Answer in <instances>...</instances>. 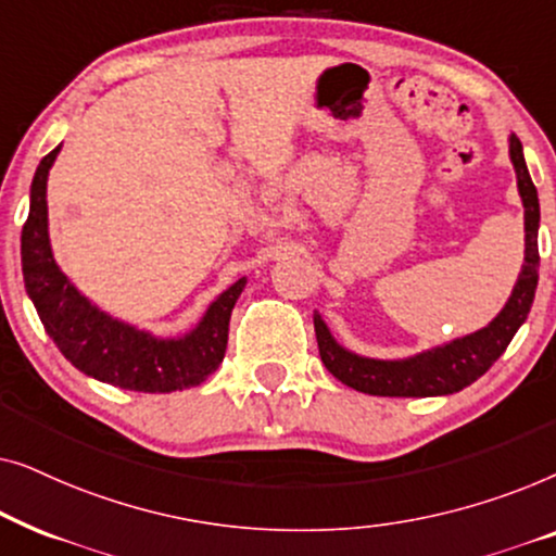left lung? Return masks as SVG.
I'll return each mask as SVG.
<instances>
[{
	"mask_svg": "<svg viewBox=\"0 0 556 556\" xmlns=\"http://www.w3.org/2000/svg\"><path fill=\"white\" fill-rule=\"evenodd\" d=\"M508 151L519 181V194L523 202V227H527V255L516 280L514 293L504 311L485 326V329L470 333V337L455 339L451 344L430 349L402 362H382L356 356L341 349L326 329L321 316H314V329L318 341L324 367L331 371L339 382L352 387L356 392L377 394V397H435V394H453L463 387L476 382L478 377L491 369V364L506 352L514 333L527 321L534 291L539 280V197L536 187L529 177L527 162L519 136L511 134Z\"/></svg>",
	"mask_w": 556,
	"mask_h": 556,
	"instance_id": "left-lung-1",
	"label": "left lung"
}]
</instances>
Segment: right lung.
Instances as JSON below:
<instances>
[{
	"label": "right lung",
	"instance_id": "obj_1",
	"mask_svg": "<svg viewBox=\"0 0 556 556\" xmlns=\"http://www.w3.org/2000/svg\"><path fill=\"white\" fill-rule=\"evenodd\" d=\"M58 149L42 156L22 227V276L45 331L83 375L134 392H174L197 387L225 359L235 301L245 278L232 283L207 308L192 333L154 339L98 311L55 265L48 238V172Z\"/></svg>",
	"mask_w": 556,
	"mask_h": 556
}]
</instances>
